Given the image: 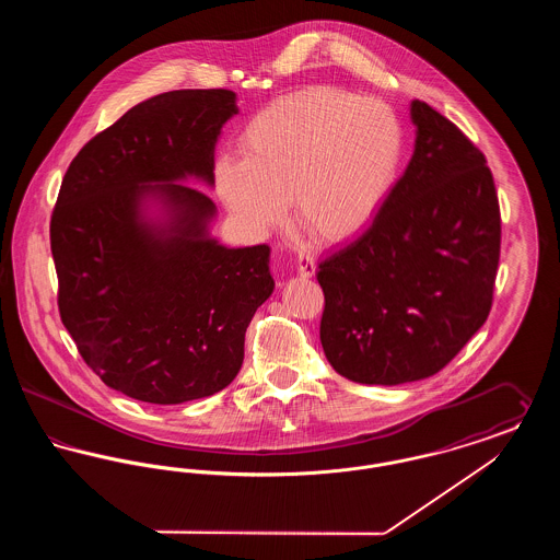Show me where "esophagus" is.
<instances>
[{"instance_id":"esophagus-1","label":"esophagus","mask_w":560,"mask_h":560,"mask_svg":"<svg viewBox=\"0 0 560 560\" xmlns=\"http://www.w3.org/2000/svg\"><path fill=\"white\" fill-rule=\"evenodd\" d=\"M315 270H317V265H315V260L311 256H304V254L298 256V272H300V277L308 279V277L315 275Z\"/></svg>"}]
</instances>
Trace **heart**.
Returning a JSON list of instances; mask_svg holds the SVG:
<instances>
[{
  "instance_id": "1",
  "label": "heart",
  "mask_w": 560,
  "mask_h": 560,
  "mask_svg": "<svg viewBox=\"0 0 560 560\" xmlns=\"http://www.w3.org/2000/svg\"><path fill=\"white\" fill-rule=\"evenodd\" d=\"M241 161L215 163V190L249 235H267L292 199L295 222L345 241L372 222L399 174L402 128L375 98L315 85L254 113L237 138Z\"/></svg>"
}]
</instances>
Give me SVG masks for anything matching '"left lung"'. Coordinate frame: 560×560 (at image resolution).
<instances>
[{
	"mask_svg": "<svg viewBox=\"0 0 560 560\" xmlns=\"http://www.w3.org/2000/svg\"><path fill=\"white\" fill-rule=\"evenodd\" d=\"M413 155L370 229L320 260V345L352 382L441 372L489 317L502 220L491 170L447 117L411 103Z\"/></svg>",
	"mask_w": 560,
	"mask_h": 560,
	"instance_id": "obj_1",
	"label": "left lung"
}]
</instances>
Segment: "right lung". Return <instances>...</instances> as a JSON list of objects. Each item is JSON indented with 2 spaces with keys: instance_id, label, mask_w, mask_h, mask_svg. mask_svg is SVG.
<instances>
[{
  "instance_id": "right-lung-1",
  "label": "right lung",
  "mask_w": 560,
  "mask_h": 560,
  "mask_svg": "<svg viewBox=\"0 0 560 560\" xmlns=\"http://www.w3.org/2000/svg\"><path fill=\"white\" fill-rule=\"evenodd\" d=\"M231 90L153 96L71 161L50 220L58 311L108 388L178 405L226 388L245 329L275 290L270 247L210 237L213 149L237 115Z\"/></svg>"
}]
</instances>
